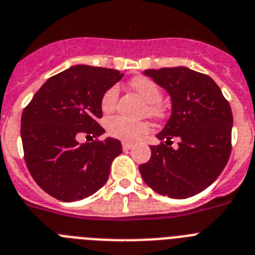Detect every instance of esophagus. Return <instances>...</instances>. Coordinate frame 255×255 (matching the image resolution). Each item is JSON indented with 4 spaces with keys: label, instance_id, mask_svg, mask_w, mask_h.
<instances>
[{
    "label": "esophagus",
    "instance_id": "esophagus-1",
    "mask_svg": "<svg viewBox=\"0 0 255 255\" xmlns=\"http://www.w3.org/2000/svg\"><path fill=\"white\" fill-rule=\"evenodd\" d=\"M133 147V144H129V142H123V150H129Z\"/></svg>",
    "mask_w": 255,
    "mask_h": 255
}]
</instances>
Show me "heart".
Masks as SVG:
<instances>
[{"mask_svg":"<svg viewBox=\"0 0 255 255\" xmlns=\"http://www.w3.org/2000/svg\"><path fill=\"white\" fill-rule=\"evenodd\" d=\"M131 87L133 91L140 96L145 102H146V108H145V114L153 118L163 117L164 111L163 108L160 106L159 101L162 98V92L158 88V85L150 79L144 78V76H137V78L132 79ZM118 87H110L108 91L105 92L101 98V109L104 113L109 114L111 111H114L118 101ZM106 129L108 133L118 140L126 141V142H133L141 138L144 134H146L150 129L149 123L145 121H129L126 118L117 115L106 122Z\"/></svg>","mask_w":255,"mask_h":255,"instance_id":"heart-1","label":"heart"}]
</instances>
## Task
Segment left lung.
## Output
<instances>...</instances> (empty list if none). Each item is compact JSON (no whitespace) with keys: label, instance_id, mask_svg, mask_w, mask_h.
<instances>
[{"label":"left lung","instance_id":"1","mask_svg":"<svg viewBox=\"0 0 255 255\" xmlns=\"http://www.w3.org/2000/svg\"><path fill=\"white\" fill-rule=\"evenodd\" d=\"M171 97V117L150 146L140 174L153 190L170 198H188L217 180L231 155L233 117L217 83L188 67L145 70ZM179 138L177 149L169 145Z\"/></svg>","mask_w":255,"mask_h":255}]
</instances>
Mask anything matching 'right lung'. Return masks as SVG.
Instances as JSON below:
<instances>
[{
	"mask_svg": "<svg viewBox=\"0 0 255 255\" xmlns=\"http://www.w3.org/2000/svg\"><path fill=\"white\" fill-rule=\"evenodd\" d=\"M123 78L117 70L76 65L45 81L23 110L20 136L24 159L37 185L63 202L92 196L108 181L121 141L79 144L100 137L105 129L101 98Z\"/></svg>",
	"mask_w": 255,
	"mask_h": 255,
	"instance_id": "add662e5",
	"label": "right lung"
}]
</instances>
